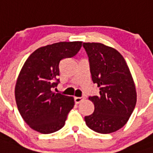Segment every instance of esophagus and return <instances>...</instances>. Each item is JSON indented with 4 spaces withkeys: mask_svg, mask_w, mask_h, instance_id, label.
<instances>
[{
    "mask_svg": "<svg viewBox=\"0 0 153 153\" xmlns=\"http://www.w3.org/2000/svg\"><path fill=\"white\" fill-rule=\"evenodd\" d=\"M83 99L84 98H82V97H75L74 98V102H75V104H79L82 101H83Z\"/></svg>",
    "mask_w": 153,
    "mask_h": 153,
    "instance_id": "esophagus-1",
    "label": "esophagus"
}]
</instances>
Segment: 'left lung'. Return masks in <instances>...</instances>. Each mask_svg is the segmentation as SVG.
Wrapping results in <instances>:
<instances>
[{
    "label": "left lung",
    "mask_w": 153,
    "mask_h": 153,
    "mask_svg": "<svg viewBox=\"0 0 153 153\" xmlns=\"http://www.w3.org/2000/svg\"><path fill=\"white\" fill-rule=\"evenodd\" d=\"M89 57L94 83L99 95L90 96L94 111L85 117L86 126L97 133H111L122 128L135 108L137 92L123 56L116 49L100 43H83Z\"/></svg>",
    "instance_id": "obj_1"
}]
</instances>
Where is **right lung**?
Here are the masks:
<instances>
[{"instance_id": "add662e5", "label": "right lung", "mask_w": 153, "mask_h": 153, "mask_svg": "<svg viewBox=\"0 0 153 153\" xmlns=\"http://www.w3.org/2000/svg\"><path fill=\"white\" fill-rule=\"evenodd\" d=\"M81 41L59 42L41 47L25 61L16 80L15 98L18 110L30 128L48 134L64 126L74 107L73 97L55 94L59 62L79 52Z\"/></svg>"}]
</instances>
